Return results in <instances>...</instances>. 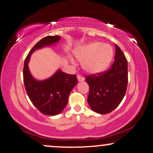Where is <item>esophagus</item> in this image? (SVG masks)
Instances as JSON below:
<instances>
[{
    "instance_id": "34e87169",
    "label": "esophagus",
    "mask_w": 153,
    "mask_h": 153,
    "mask_svg": "<svg viewBox=\"0 0 153 153\" xmlns=\"http://www.w3.org/2000/svg\"><path fill=\"white\" fill-rule=\"evenodd\" d=\"M77 79H78L79 81H83L85 80L84 77H83V76H81V75H80V74L77 75Z\"/></svg>"
}]
</instances>
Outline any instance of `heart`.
<instances>
[{"mask_svg": "<svg viewBox=\"0 0 153 153\" xmlns=\"http://www.w3.org/2000/svg\"><path fill=\"white\" fill-rule=\"evenodd\" d=\"M79 61L83 62V68L89 74H99L105 71L111 62L114 51L107 44L91 42L75 51Z\"/></svg>", "mask_w": 153, "mask_h": 153, "instance_id": "1", "label": "heart"}]
</instances>
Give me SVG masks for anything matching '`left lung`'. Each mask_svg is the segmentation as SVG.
<instances>
[{
	"mask_svg": "<svg viewBox=\"0 0 153 153\" xmlns=\"http://www.w3.org/2000/svg\"><path fill=\"white\" fill-rule=\"evenodd\" d=\"M116 47L111 68L99 74L85 76L89 85L88 102L94 111L106 114L114 111L125 95L128 81L127 60L120 48Z\"/></svg>",
	"mask_w": 153,
	"mask_h": 153,
	"instance_id": "left-lung-1",
	"label": "left lung"
}]
</instances>
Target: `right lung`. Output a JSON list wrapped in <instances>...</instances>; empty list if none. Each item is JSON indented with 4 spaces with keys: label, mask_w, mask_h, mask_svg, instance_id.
<instances>
[{
    "label": "right lung",
    "mask_w": 153,
    "mask_h": 153,
    "mask_svg": "<svg viewBox=\"0 0 153 153\" xmlns=\"http://www.w3.org/2000/svg\"><path fill=\"white\" fill-rule=\"evenodd\" d=\"M60 39V36L58 35L47 36L40 39L26 56L23 70L25 88L29 99L39 111L47 116H56L64 109L70 92L77 83L76 76L58 70L49 79L37 81L30 74L28 63L35 50L53 45Z\"/></svg>",
    "instance_id": "right-lung-1"
}]
</instances>
